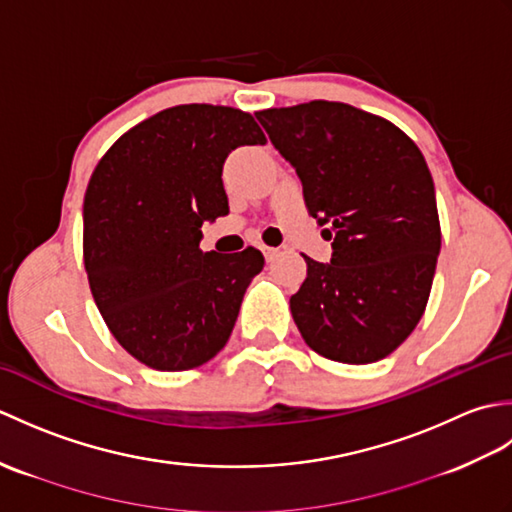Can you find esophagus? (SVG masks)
Instances as JSON below:
<instances>
[{"label":"esophagus","instance_id":"34e87169","mask_svg":"<svg viewBox=\"0 0 512 512\" xmlns=\"http://www.w3.org/2000/svg\"><path fill=\"white\" fill-rule=\"evenodd\" d=\"M262 250H264V257L268 259V262H270V259H273V257L279 253V248H273V246H264Z\"/></svg>","mask_w":512,"mask_h":512}]
</instances>
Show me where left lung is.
Here are the masks:
<instances>
[{"mask_svg":"<svg viewBox=\"0 0 512 512\" xmlns=\"http://www.w3.org/2000/svg\"><path fill=\"white\" fill-rule=\"evenodd\" d=\"M257 118L297 169L308 213L334 233L330 264L303 255L292 319L330 361L376 363L416 330L436 275L442 233L422 151L387 118L347 103L270 107Z\"/></svg>","mask_w":512,"mask_h":512,"instance_id":"obj_1","label":"left lung"}]
</instances>
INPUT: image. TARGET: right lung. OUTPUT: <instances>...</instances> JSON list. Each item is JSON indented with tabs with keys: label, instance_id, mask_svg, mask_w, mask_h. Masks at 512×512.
I'll use <instances>...</instances> for the list:
<instances>
[{
	"label": "right lung",
	"instance_id": "obj_1",
	"mask_svg": "<svg viewBox=\"0 0 512 512\" xmlns=\"http://www.w3.org/2000/svg\"><path fill=\"white\" fill-rule=\"evenodd\" d=\"M264 143L248 112L191 103L134 125L96 165L83 264L105 325L138 363L184 372L226 345L264 255L202 253L200 228L228 213L226 156Z\"/></svg>",
	"mask_w": 512,
	"mask_h": 512
}]
</instances>
